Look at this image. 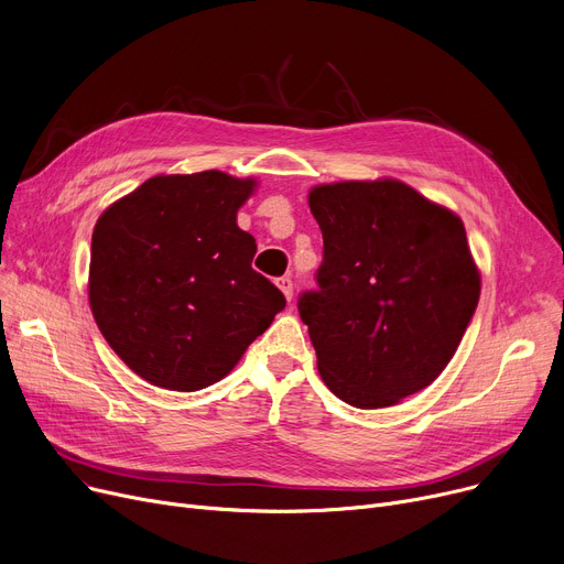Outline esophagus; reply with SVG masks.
I'll list each match as a JSON object with an SVG mask.
<instances>
[{
	"instance_id": "1",
	"label": "esophagus",
	"mask_w": 564,
	"mask_h": 564,
	"mask_svg": "<svg viewBox=\"0 0 564 564\" xmlns=\"http://www.w3.org/2000/svg\"><path fill=\"white\" fill-rule=\"evenodd\" d=\"M276 285L281 288V292L285 294L288 300H292V279H290V276H281V279H276Z\"/></svg>"
}]
</instances>
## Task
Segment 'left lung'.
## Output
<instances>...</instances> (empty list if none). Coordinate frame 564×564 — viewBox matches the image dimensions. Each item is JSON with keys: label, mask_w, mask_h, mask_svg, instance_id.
<instances>
[{"label": "left lung", "mask_w": 564, "mask_h": 564, "mask_svg": "<svg viewBox=\"0 0 564 564\" xmlns=\"http://www.w3.org/2000/svg\"><path fill=\"white\" fill-rule=\"evenodd\" d=\"M308 205L324 249L297 308L319 377L359 409L423 391L480 300L462 219L398 181L319 185Z\"/></svg>", "instance_id": "left-lung-1"}]
</instances>
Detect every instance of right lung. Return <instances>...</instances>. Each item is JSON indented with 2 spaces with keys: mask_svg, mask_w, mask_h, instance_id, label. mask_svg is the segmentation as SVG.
<instances>
[{
  "mask_svg": "<svg viewBox=\"0 0 564 564\" xmlns=\"http://www.w3.org/2000/svg\"><path fill=\"white\" fill-rule=\"evenodd\" d=\"M253 181L221 171L155 175L100 215L88 302L109 347L139 377L198 391L226 377L283 311L251 260L237 210Z\"/></svg>",
  "mask_w": 564,
  "mask_h": 564,
  "instance_id": "obj_1",
  "label": "right lung"
}]
</instances>
